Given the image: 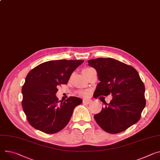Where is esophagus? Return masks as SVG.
<instances>
[{
	"label": "esophagus",
	"mask_w": 160,
	"mask_h": 160,
	"mask_svg": "<svg viewBox=\"0 0 160 160\" xmlns=\"http://www.w3.org/2000/svg\"><path fill=\"white\" fill-rule=\"evenodd\" d=\"M92 102V101L91 99H83V103L85 104H90Z\"/></svg>",
	"instance_id": "esophagus-1"
}]
</instances>
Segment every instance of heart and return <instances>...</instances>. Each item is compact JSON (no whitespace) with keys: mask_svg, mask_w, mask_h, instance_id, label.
I'll return each instance as SVG.
<instances>
[{"mask_svg":"<svg viewBox=\"0 0 160 160\" xmlns=\"http://www.w3.org/2000/svg\"><path fill=\"white\" fill-rule=\"evenodd\" d=\"M92 69V68H85V69H83L82 72H85V71H89V70H90V69ZM79 94H80L81 96H86L88 95V92H86V91H80V92H79Z\"/></svg>","mask_w":160,"mask_h":160,"instance_id":"obj_1","label":"heart"}]
</instances>
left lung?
I'll list each match as a JSON object with an SVG mask.
<instances>
[{
  "label": "left lung",
  "instance_id": "left-lung-1",
  "mask_svg": "<svg viewBox=\"0 0 160 160\" xmlns=\"http://www.w3.org/2000/svg\"><path fill=\"white\" fill-rule=\"evenodd\" d=\"M94 68L100 82L94 97L107 96L113 98L109 104L94 118L105 132L121 133L137 123L146 106L145 86L137 71L132 66L112 58H98L88 61Z\"/></svg>",
  "mask_w": 160,
  "mask_h": 160
}]
</instances>
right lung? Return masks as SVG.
<instances>
[{
	"mask_svg": "<svg viewBox=\"0 0 160 160\" xmlns=\"http://www.w3.org/2000/svg\"><path fill=\"white\" fill-rule=\"evenodd\" d=\"M83 62L57 60L43 62L29 71L22 87V107L27 119L35 129L48 134L62 130L74 108L82 99L71 96L63 101L56 96L57 87L66 84L72 72Z\"/></svg>",
	"mask_w": 160,
	"mask_h": 160,
	"instance_id": "1",
	"label": "right lung"
}]
</instances>
